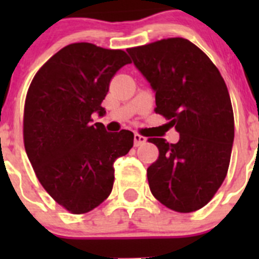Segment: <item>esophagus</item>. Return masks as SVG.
<instances>
[{"label":"esophagus","instance_id":"esophagus-1","mask_svg":"<svg viewBox=\"0 0 259 259\" xmlns=\"http://www.w3.org/2000/svg\"><path fill=\"white\" fill-rule=\"evenodd\" d=\"M144 143H146V138L143 137V135L138 134V133H135L134 134V145L139 146V145L144 144Z\"/></svg>","mask_w":259,"mask_h":259}]
</instances>
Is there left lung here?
Returning a JSON list of instances; mask_svg holds the SVG:
<instances>
[{"mask_svg": "<svg viewBox=\"0 0 259 259\" xmlns=\"http://www.w3.org/2000/svg\"><path fill=\"white\" fill-rule=\"evenodd\" d=\"M155 91L154 109L180 138L169 144L150 138L159 156L146 170L150 192L171 210L204 207L228 173L234 116L228 89L211 60L182 37L126 50Z\"/></svg>", "mask_w": 259, "mask_h": 259, "instance_id": "1", "label": "left lung"}]
</instances>
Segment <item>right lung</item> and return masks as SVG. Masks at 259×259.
I'll use <instances>...</instances> for the list:
<instances>
[{
	"label": "right lung",
	"mask_w": 259,
	"mask_h": 259,
	"mask_svg": "<svg viewBox=\"0 0 259 259\" xmlns=\"http://www.w3.org/2000/svg\"><path fill=\"white\" fill-rule=\"evenodd\" d=\"M132 60L122 50L94 44L65 46L33 76L23 110L26 154L52 199L72 214L100 205L114 184V161L129 153L134 134L108 133L91 114H105L101 103L117 70Z\"/></svg>",
	"instance_id": "right-lung-1"
}]
</instances>
